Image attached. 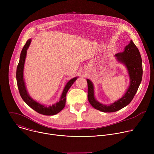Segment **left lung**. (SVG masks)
<instances>
[{
  "instance_id": "8db88e82",
  "label": "left lung",
  "mask_w": 154,
  "mask_h": 154,
  "mask_svg": "<svg viewBox=\"0 0 154 154\" xmlns=\"http://www.w3.org/2000/svg\"><path fill=\"white\" fill-rule=\"evenodd\" d=\"M117 60L124 63L127 68L130 84L124 96L110 105H105L97 102L94 96V86L92 82L87 79L88 99L90 104L96 109L102 112H115L128 105L134 99L141 83L143 76L142 60L138 49L132 41L125 46L122 53L116 54Z\"/></svg>"
}]
</instances>
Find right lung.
<instances>
[{
    "label": "right lung",
    "instance_id": "right-lung-1",
    "mask_svg": "<svg viewBox=\"0 0 154 154\" xmlns=\"http://www.w3.org/2000/svg\"><path fill=\"white\" fill-rule=\"evenodd\" d=\"M31 42V39H29L26 45H24L23 50L21 51L20 59L17 66L16 69V80L18 90L20 93V95L23 99V100L35 111L37 112L38 113L44 115H54L59 113L60 111L64 108L66 104V93L68 91L70 87L74 83V82L77 80V77H74L72 79L70 80L66 85L65 86L64 90L62 93L61 98L60 99L59 102L52 105L51 106H46L42 104L36 102L34 100H33L27 93L26 90V88L25 86L24 80L23 79V71L24 63L26 60V57L27 54V50L29 47V45Z\"/></svg>",
    "mask_w": 154,
    "mask_h": 154
}]
</instances>
